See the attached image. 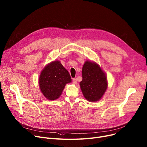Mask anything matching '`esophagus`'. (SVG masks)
Masks as SVG:
<instances>
[{"label": "esophagus", "mask_w": 147, "mask_h": 147, "mask_svg": "<svg viewBox=\"0 0 147 147\" xmlns=\"http://www.w3.org/2000/svg\"><path fill=\"white\" fill-rule=\"evenodd\" d=\"M72 82H73V84H76V82H77V80H76V78H74V79H73V80H72Z\"/></svg>", "instance_id": "obj_1"}]
</instances>
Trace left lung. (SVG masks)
I'll use <instances>...</instances> for the list:
<instances>
[{"mask_svg": "<svg viewBox=\"0 0 147 147\" xmlns=\"http://www.w3.org/2000/svg\"><path fill=\"white\" fill-rule=\"evenodd\" d=\"M80 87L85 98L90 102L99 101L105 94L108 82L106 73L97 63L87 60L82 71Z\"/></svg>", "mask_w": 147, "mask_h": 147, "instance_id": "8db88e82", "label": "left lung"}]
</instances>
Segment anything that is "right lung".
Listing matches in <instances>:
<instances>
[{
  "label": "right lung",
  "mask_w": 147,
  "mask_h": 147,
  "mask_svg": "<svg viewBox=\"0 0 147 147\" xmlns=\"http://www.w3.org/2000/svg\"><path fill=\"white\" fill-rule=\"evenodd\" d=\"M38 82L43 96L47 100H55L61 96L66 84L71 82L72 80L59 60H55L43 68Z\"/></svg>",
  "instance_id": "right-lung-1"
}]
</instances>
